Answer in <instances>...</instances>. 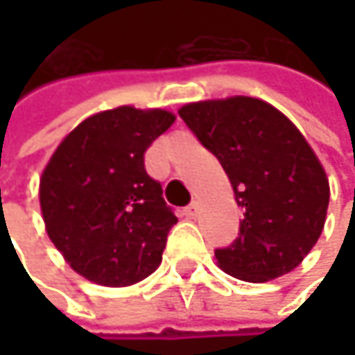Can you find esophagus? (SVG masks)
I'll list each match as a JSON object with an SVG mask.
<instances>
[{"mask_svg": "<svg viewBox=\"0 0 355 355\" xmlns=\"http://www.w3.org/2000/svg\"><path fill=\"white\" fill-rule=\"evenodd\" d=\"M197 214H199V205H197V203H191V205H187V207L182 209V216L189 218V220L197 218Z\"/></svg>", "mask_w": 355, "mask_h": 355, "instance_id": "1", "label": "esophagus"}]
</instances>
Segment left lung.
<instances>
[{
    "label": "left lung",
    "instance_id": "left-lung-1",
    "mask_svg": "<svg viewBox=\"0 0 355 355\" xmlns=\"http://www.w3.org/2000/svg\"><path fill=\"white\" fill-rule=\"evenodd\" d=\"M178 114L220 160L245 211L234 243L216 248L220 267L254 284L298 267L322 232L329 180L296 125L248 96L184 105Z\"/></svg>",
    "mask_w": 355,
    "mask_h": 355
}]
</instances>
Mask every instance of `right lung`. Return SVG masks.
I'll use <instances>...</instances> for the list:
<instances>
[{
	"label": "right lung",
	"instance_id": "1",
	"mask_svg": "<svg viewBox=\"0 0 355 355\" xmlns=\"http://www.w3.org/2000/svg\"><path fill=\"white\" fill-rule=\"evenodd\" d=\"M175 123L166 110L119 107L82 121L40 178L46 234L65 261L101 286H131L156 271L177 216L144 154Z\"/></svg>",
	"mask_w": 355,
	"mask_h": 355
}]
</instances>
